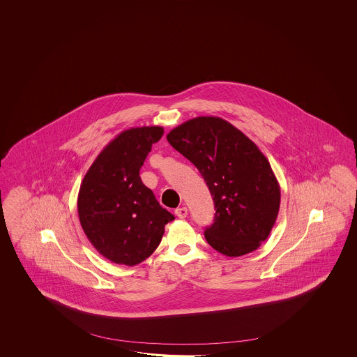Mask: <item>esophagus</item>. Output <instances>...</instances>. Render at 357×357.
<instances>
[{"label":"esophagus","mask_w":357,"mask_h":357,"mask_svg":"<svg viewBox=\"0 0 357 357\" xmlns=\"http://www.w3.org/2000/svg\"><path fill=\"white\" fill-rule=\"evenodd\" d=\"M176 215L178 217V218H181V220H183V218H186L188 217V208L186 206H181V208H177L175 211Z\"/></svg>","instance_id":"esophagus-1"}]
</instances>
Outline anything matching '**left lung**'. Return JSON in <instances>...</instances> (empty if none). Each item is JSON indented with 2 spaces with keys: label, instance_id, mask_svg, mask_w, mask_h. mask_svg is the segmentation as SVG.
<instances>
[{
  "label": "left lung",
  "instance_id": "1",
  "mask_svg": "<svg viewBox=\"0 0 357 357\" xmlns=\"http://www.w3.org/2000/svg\"><path fill=\"white\" fill-rule=\"evenodd\" d=\"M169 144L194 163L212 194L215 214L205 240L227 257L257 250L273 228L281 188L266 155L243 131L213 116L183 122Z\"/></svg>",
  "mask_w": 357,
  "mask_h": 357
}]
</instances>
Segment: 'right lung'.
<instances>
[{
	"label": "right lung",
	"mask_w": 357,
	"mask_h": 357,
	"mask_svg": "<svg viewBox=\"0 0 357 357\" xmlns=\"http://www.w3.org/2000/svg\"><path fill=\"white\" fill-rule=\"evenodd\" d=\"M160 126L131 128L103 148L84 176L77 214L84 234L100 255L134 266L158 248L175 215L160 206L139 176Z\"/></svg>",
	"instance_id": "add662e5"
}]
</instances>
